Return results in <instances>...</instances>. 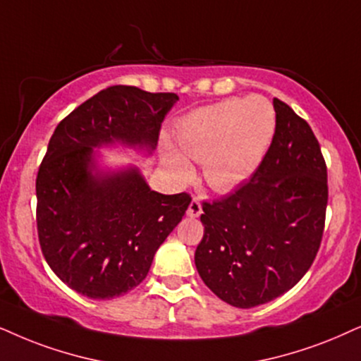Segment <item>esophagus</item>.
Returning a JSON list of instances; mask_svg holds the SVG:
<instances>
[{
    "instance_id": "1",
    "label": "esophagus",
    "mask_w": 361,
    "mask_h": 361,
    "mask_svg": "<svg viewBox=\"0 0 361 361\" xmlns=\"http://www.w3.org/2000/svg\"><path fill=\"white\" fill-rule=\"evenodd\" d=\"M186 214H188V216H191V218H196V216H200V214H202V203H200L198 198L191 200L190 207H188V209H186Z\"/></svg>"
}]
</instances>
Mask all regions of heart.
Returning <instances> with one entry per match:
<instances>
[{"label":"heart","instance_id":"1","mask_svg":"<svg viewBox=\"0 0 361 361\" xmlns=\"http://www.w3.org/2000/svg\"><path fill=\"white\" fill-rule=\"evenodd\" d=\"M275 128V108L264 97L226 98L186 118L178 143L185 157L203 163V176L209 188L226 193L258 170ZM170 165L180 176L190 173V165L178 154H171Z\"/></svg>","mask_w":361,"mask_h":361}]
</instances>
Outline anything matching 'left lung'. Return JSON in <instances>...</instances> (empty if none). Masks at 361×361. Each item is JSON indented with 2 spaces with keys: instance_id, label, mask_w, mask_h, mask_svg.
Segmentation results:
<instances>
[{
  "instance_id": "obj_1",
  "label": "left lung",
  "mask_w": 361,
  "mask_h": 361,
  "mask_svg": "<svg viewBox=\"0 0 361 361\" xmlns=\"http://www.w3.org/2000/svg\"><path fill=\"white\" fill-rule=\"evenodd\" d=\"M276 128L262 165L233 193L203 202L195 264L204 285L236 308L286 293L310 270L325 230L326 163L312 128L273 99Z\"/></svg>"
}]
</instances>
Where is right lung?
<instances>
[{"label": "right lung", "instance_id": "add662e5", "mask_svg": "<svg viewBox=\"0 0 361 361\" xmlns=\"http://www.w3.org/2000/svg\"><path fill=\"white\" fill-rule=\"evenodd\" d=\"M176 102L175 93L115 85L58 123L36 176V228L44 259L71 290L93 300L133 290L188 209V193H157L136 168L91 173V149L103 143L157 147Z\"/></svg>", "mask_w": 361, "mask_h": 361}]
</instances>
